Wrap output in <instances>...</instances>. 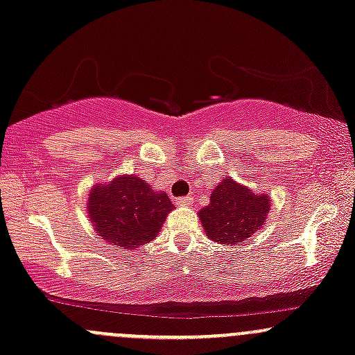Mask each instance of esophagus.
<instances>
[{
	"instance_id": "34e87169",
	"label": "esophagus",
	"mask_w": 355,
	"mask_h": 355,
	"mask_svg": "<svg viewBox=\"0 0 355 355\" xmlns=\"http://www.w3.org/2000/svg\"><path fill=\"white\" fill-rule=\"evenodd\" d=\"M190 202H192V197L175 198V205H178V207H185V205H190Z\"/></svg>"
}]
</instances>
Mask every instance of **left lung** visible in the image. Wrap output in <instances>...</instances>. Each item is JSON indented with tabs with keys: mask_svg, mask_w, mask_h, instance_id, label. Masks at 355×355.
<instances>
[{
	"mask_svg": "<svg viewBox=\"0 0 355 355\" xmlns=\"http://www.w3.org/2000/svg\"><path fill=\"white\" fill-rule=\"evenodd\" d=\"M268 196L252 193L232 178L222 180L210 193V204L198 212L204 231L216 243H243L259 231L270 212Z\"/></svg>",
	"mask_w": 355,
	"mask_h": 355,
	"instance_id": "obj_1",
	"label": "left lung"
}]
</instances>
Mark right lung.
Listing matches in <instances>:
<instances>
[{"label":"right lung","instance_id":"obj_1","mask_svg":"<svg viewBox=\"0 0 355 355\" xmlns=\"http://www.w3.org/2000/svg\"><path fill=\"white\" fill-rule=\"evenodd\" d=\"M171 209L165 192H153L136 175L94 187L87 204L97 234L119 249H135L155 239Z\"/></svg>","mask_w":355,"mask_h":355}]
</instances>
